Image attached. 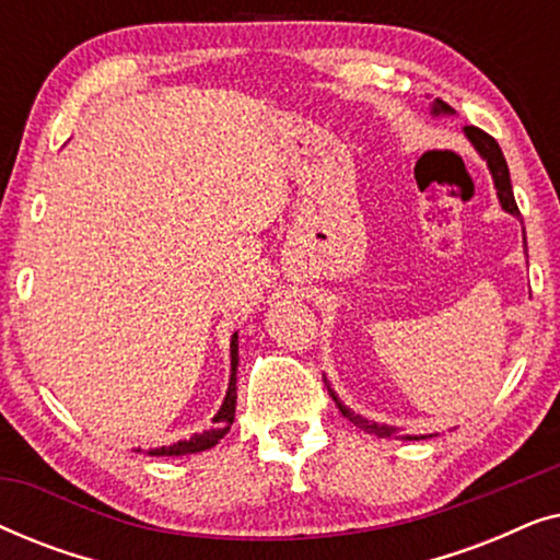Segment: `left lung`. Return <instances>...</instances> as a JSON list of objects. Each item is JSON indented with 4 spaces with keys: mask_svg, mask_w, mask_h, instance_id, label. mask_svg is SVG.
<instances>
[{
    "mask_svg": "<svg viewBox=\"0 0 560 560\" xmlns=\"http://www.w3.org/2000/svg\"><path fill=\"white\" fill-rule=\"evenodd\" d=\"M435 112H448V106L439 102V106H435ZM466 137L474 142V148L479 150V155L487 160L489 171H492V178H494V186H497V196H500V203L504 211H510L512 217H520V209L515 203V194H512V183H510V171H508V160H504L500 144H497L494 137H489L487 132H481L479 127H466ZM326 382V380H324ZM328 387V385H326ZM328 393H331V387H328ZM331 397L336 400V405H339V410L343 412V418H349L351 423L362 428V431L366 433H374L377 439H389V435H395L397 431L395 428L389 425H380V423H370V420L357 416V412H351L349 408H343V405L339 402V397H336L331 393Z\"/></svg>",
    "mask_w": 560,
    "mask_h": 560,
    "instance_id": "1",
    "label": "left lung"
}]
</instances>
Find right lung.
<instances>
[{
    "label": "right lung",
    "mask_w": 560,
    "mask_h": 560,
    "mask_svg": "<svg viewBox=\"0 0 560 560\" xmlns=\"http://www.w3.org/2000/svg\"><path fill=\"white\" fill-rule=\"evenodd\" d=\"M236 334L232 336V380H229V389L224 397V405L213 418V428L211 431L196 433L190 435L188 441H178L173 446H163V448H152L150 456H183V454H198V451H206L224 439L229 433V428L234 423V410H236V364H240V351H236Z\"/></svg>",
    "instance_id": "1"
}]
</instances>
